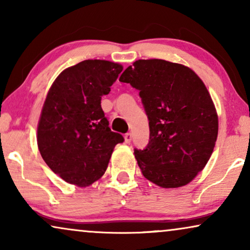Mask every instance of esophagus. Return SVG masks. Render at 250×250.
<instances>
[{
	"label": "esophagus",
	"instance_id": "obj_1",
	"mask_svg": "<svg viewBox=\"0 0 250 250\" xmlns=\"http://www.w3.org/2000/svg\"><path fill=\"white\" fill-rule=\"evenodd\" d=\"M124 138H125V143H129L132 141V134H131V133H126Z\"/></svg>",
	"mask_w": 250,
	"mask_h": 250
}]
</instances>
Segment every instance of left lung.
<instances>
[{"mask_svg": "<svg viewBox=\"0 0 250 250\" xmlns=\"http://www.w3.org/2000/svg\"><path fill=\"white\" fill-rule=\"evenodd\" d=\"M119 81L139 90L149 119L146 149H134L143 176L162 188L190 183L204 169L218 132V117L204 82L189 67L138 60Z\"/></svg>", "mask_w": 250, "mask_h": 250, "instance_id": "left-lung-1", "label": "left lung"}]
</instances>
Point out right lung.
<instances>
[{
	"label": "right lung",
	"instance_id": "right-lung-1",
	"mask_svg": "<svg viewBox=\"0 0 250 250\" xmlns=\"http://www.w3.org/2000/svg\"><path fill=\"white\" fill-rule=\"evenodd\" d=\"M123 66L107 60H84L53 82L37 126V146L46 165L70 184L85 188L100 179L117 143L101 108L102 95Z\"/></svg>",
	"mask_w": 250,
	"mask_h": 250
}]
</instances>
